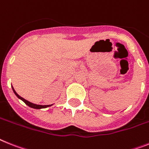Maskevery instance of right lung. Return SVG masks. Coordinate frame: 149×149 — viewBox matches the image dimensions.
<instances>
[{
    "mask_svg": "<svg viewBox=\"0 0 149 149\" xmlns=\"http://www.w3.org/2000/svg\"><path fill=\"white\" fill-rule=\"evenodd\" d=\"M12 88H13V92H14L15 95H17V98H19V99L22 100V102H24V103L26 104H27V105H28L29 107H32V108H35V109H42V108H46V107H50V106L52 105V104H50V105H40V104H33V103H32V102H29V101H27V100L24 99V98H22V97H21V96L19 95L18 94H17V92H16V91H15V90H14V88H13V86H12Z\"/></svg>",
    "mask_w": 149,
    "mask_h": 149,
    "instance_id": "right-lung-1",
    "label": "right lung"
}]
</instances>
